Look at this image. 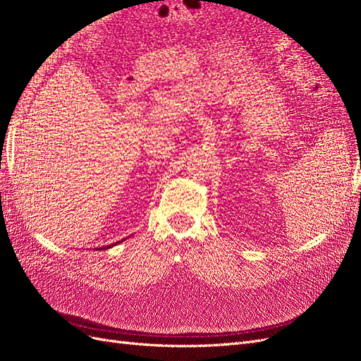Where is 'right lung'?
Masks as SVG:
<instances>
[{
    "label": "right lung",
    "mask_w": 361,
    "mask_h": 361,
    "mask_svg": "<svg viewBox=\"0 0 361 361\" xmlns=\"http://www.w3.org/2000/svg\"><path fill=\"white\" fill-rule=\"evenodd\" d=\"M122 241H123V239H122ZM122 241H117V243H114L113 245H108V247H101L99 250H108V248H111V247H114V245H117V244H120V243H122Z\"/></svg>",
    "instance_id": "add662e5"
}]
</instances>
